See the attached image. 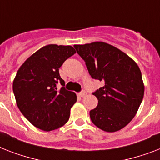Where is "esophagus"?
<instances>
[{
  "label": "esophagus",
  "mask_w": 160,
  "mask_h": 160,
  "mask_svg": "<svg viewBox=\"0 0 160 160\" xmlns=\"http://www.w3.org/2000/svg\"><path fill=\"white\" fill-rule=\"evenodd\" d=\"M86 92H84V91H82V92H80V93H78V96L79 97H84V96H86Z\"/></svg>",
  "instance_id": "34e87169"
}]
</instances>
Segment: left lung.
Masks as SVG:
<instances>
[{
    "instance_id": "obj_1",
    "label": "left lung",
    "mask_w": 160,
    "mask_h": 160,
    "mask_svg": "<svg viewBox=\"0 0 160 160\" xmlns=\"http://www.w3.org/2000/svg\"><path fill=\"white\" fill-rule=\"evenodd\" d=\"M93 79L104 85L93 94L98 105L89 112L92 122L99 129L115 132L136 116L144 97L141 70L134 60L107 42L75 45Z\"/></svg>"
}]
</instances>
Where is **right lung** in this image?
Wrapping results in <instances>:
<instances>
[{
  "label": "right lung",
  "mask_w": 160,
  "mask_h": 160,
  "mask_svg": "<svg viewBox=\"0 0 160 160\" xmlns=\"http://www.w3.org/2000/svg\"><path fill=\"white\" fill-rule=\"evenodd\" d=\"M71 46L49 44L31 55L17 71L13 92L17 106L31 124L50 132L68 122L71 107L77 97L64 86L59 75L63 62L74 55Z\"/></svg>",
  "instance_id": "add662e5"
}]
</instances>
